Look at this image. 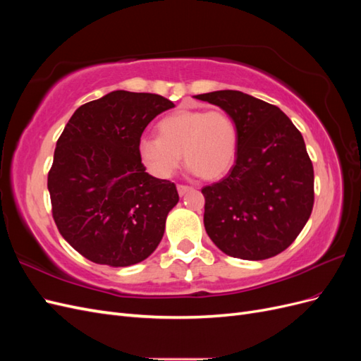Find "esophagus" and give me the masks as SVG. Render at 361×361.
<instances>
[{"label": "esophagus", "mask_w": 361, "mask_h": 361, "mask_svg": "<svg viewBox=\"0 0 361 361\" xmlns=\"http://www.w3.org/2000/svg\"><path fill=\"white\" fill-rule=\"evenodd\" d=\"M190 190H191V187H188V185H178V192H179V195L187 194Z\"/></svg>", "instance_id": "obj_1"}]
</instances>
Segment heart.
<instances>
[{
  "label": "heart",
  "mask_w": 361,
  "mask_h": 361,
  "mask_svg": "<svg viewBox=\"0 0 361 361\" xmlns=\"http://www.w3.org/2000/svg\"><path fill=\"white\" fill-rule=\"evenodd\" d=\"M159 137L140 140V157L159 178H170L182 161L204 179H218L231 170L238 150L233 118L221 110H179L158 123Z\"/></svg>",
  "instance_id": "heart-1"
}]
</instances>
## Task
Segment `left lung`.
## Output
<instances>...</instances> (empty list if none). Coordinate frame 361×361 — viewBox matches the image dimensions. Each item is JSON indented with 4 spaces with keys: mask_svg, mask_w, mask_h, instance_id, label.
I'll return each mask as SVG.
<instances>
[{
    "mask_svg": "<svg viewBox=\"0 0 361 361\" xmlns=\"http://www.w3.org/2000/svg\"><path fill=\"white\" fill-rule=\"evenodd\" d=\"M220 106L238 129L235 166L202 188L206 233L223 253L264 260L286 250L313 209V166L304 138L279 106L238 90L194 96Z\"/></svg>",
    "mask_w": 361,
    "mask_h": 361,
    "instance_id": "left-lung-1",
    "label": "left lung"
}]
</instances>
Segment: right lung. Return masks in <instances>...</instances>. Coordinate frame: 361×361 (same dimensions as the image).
<instances>
[{
	"label": "right lung",
	"mask_w": 361,
	"mask_h": 361,
	"mask_svg": "<svg viewBox=\"0 0 361 361\" xmlns=\"http://www.w3.org/2000/svg\"><path fill=\"white\" fill-rule=\"evenodd\" d=\"M174 104L116 90L87 102L64 126L48 173L52 216L66 241L94 264L129 267L161 243L176 185L146 173L140 138Z\"/></svg>",
	"instance_id": "right-lung-1"
}]
</instances>
